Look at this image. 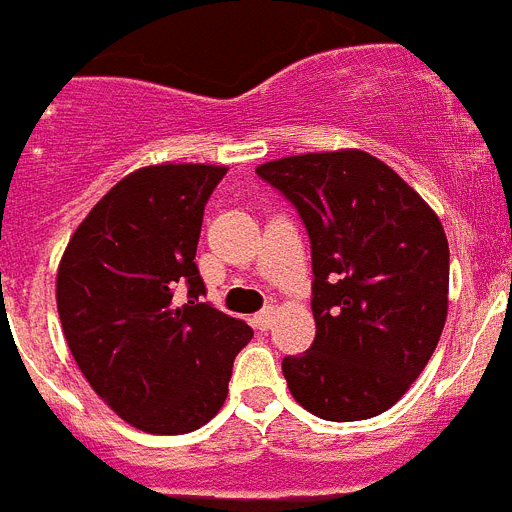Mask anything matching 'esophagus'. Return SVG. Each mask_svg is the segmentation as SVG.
<instances>
[{"mask_svg": "<svg viewBox=\"0 0 512 512\" xmlns=\"http://www.w3.org/2000/svg\"><path fill=\"white\" fill-rule=\"evenodd\" d=\"M273 321H276V310H273V307H265V310H260V313L252 318V326L260 328V331H268V328L273 326Z\"/></svg>", "mask_w": 512, "mask_h": 512, "instance_id": "esophagus-1", "label": "esophagus"}]
</instances>
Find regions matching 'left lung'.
Returning a JSON list of instances; mask_svg holds the SVG:
<instances>
[{
  "label": "left lung",
  "mask_w": 512,
  "mask_h": 512,
  "mask_svg": "<svg viewBox=\"0 0 512 512\" xmlns=\"http://www.w3.org/2000/svg\"><path fill=\"white\" fill-rule=\"evenodd\" d=\"M257 176L297 207L313 247L315 342L284 357L289 392L323 421L384 413L421 376L447 321L442 220L360 149L281 157Z\"/></svg>",
  "instance_id": "1"
}]
</instances>
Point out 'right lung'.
<instances>
[{
    "mask_svg": "<svg viewBox=\"0 0 512 512\" xmlns=\"http://www.w3.org/2000/svg\"><path fill=\"white\" fill-rule=\"evenodd\" d=\"M226 165H147L91 207L57 268V313L91 389L134 429L189 434L218 413L234 357L252 339L239 318L199 302L197 242ZM190 286L189 306L172 292Z\"/></svg>",
    "mask_w": 512,
    "mask_h": 512,
    "instance_id": "1",
    "label": "right lung"
}]
</instances>
